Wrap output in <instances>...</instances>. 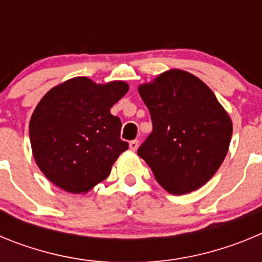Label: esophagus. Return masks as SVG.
Here are the masks:
<instances>
[{
    "mask_svg": "<svg viewBox=\"0 0 262 262\" xmlns=\"http://www.w3.org/2000/svg\"><path fill=\"white\" fill-rule=\"evenodd\" d=\"M138 147H139L138 140H131V142H129V149H131V151H136Z\"/></svg>",
    "mask_w": 262,
    "mask_h": 262,
    "instance_id": "esophagus-1",
    "label": "esophagus"
}]
</instances>
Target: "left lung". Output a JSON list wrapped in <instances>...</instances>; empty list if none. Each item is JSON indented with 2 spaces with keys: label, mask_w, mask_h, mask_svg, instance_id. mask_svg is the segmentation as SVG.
Returning <instances> with one entry per match:
<instances>
[{
  "label": "left lung",
  "mask_w": 262,
  "mask_h": 262,
  "mask_svg": "<svg viewBox=\"0 0 262 262\" xmlns=\"http://www.w3.org/2000/svg\"><path fill=\"white\" fill-rule=\"evenodd\" d=\"M152 133L138 149L156 181L174 195L200 189L223 163L232 122L205 82L185 71L164 72L139 86Z\"/></svg>",
  "instance_id": "8db88e82"
}]
</instances>
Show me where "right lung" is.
I'll list each match as a JSON object with an SVG mask.
<instances>
[{"label":"right lung","mask_w":262,"mask_h":262,"mask_svg":"<svg viewBox=\"0 0 262 262\" xmlns=\"http://www.w3.org/2000/svg\"><path fill=\"white\" fill-rule=\"evenodd\" d=\"M128 92L123 81L97 85L76 77L51 89L30 120L32 155L43 174L69 193H86L110 174L128 143L110 108Z\"/></svg>","instance_id":"add662e5"}]
</instances>
